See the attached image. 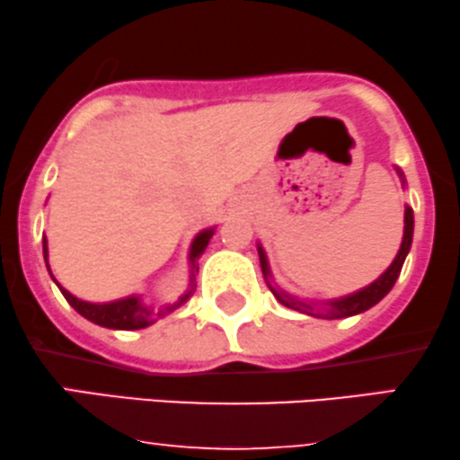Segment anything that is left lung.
<instances>
[{
	"mask_svg": "<svg viewBox=\"0 0 460 460\" xmlns=\"http://www.w3.org/2000/svg\"><path fill=\"white\" fill-rule=\"evenodd\" d=\"M412 234H414V213L412 208L405 207V226H403V241H402V247H399V253L397 258L393 260V264L386 268L385 274H380L378 279L372 285H367V288H363L361 291H357L353 296H347V297H340V300H333L330 302V308L325 310V313H314L313 304L308 302H302V300H296V297H291L288 294H283V291H277L274 288H270V291L274 296H277V300L285 304L288 308H294V310H300V313H306V314H313V317H321V319H342V317H350V314H359L363 310L372 308L374 304H378L383 297L389 294L393 289V285H395L399 272H402V266L405 261V255L410 252V244H412ZM260 252V264H261V272H264V277L268 279V261H266V255H264V249L258 247Z\"/></svg>",
	"mask_w": 460,
	"mask_h": 460,
	"instance_id": "8db88e82",
	"label": "left lung"
}]
</instances>
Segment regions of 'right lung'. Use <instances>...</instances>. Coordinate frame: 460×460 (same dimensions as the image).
<instances>
[{"mask_svg": "<svg viewBox=\"0 0 460 460\" xmlns=\"http://www.w3.org/2000/svg\"><path fill=\"white\" fill-rule=\"evenodd\" d=\"M213 236V228L211 230H205L200 232L199 236L194 238L192 243V252H190V261H192V274H190V289L179 297L177 302L169 304V306L160 308L158 313H154L147 306H141V302L137 300V297H124V300H118V302H110V304H91V302H84V300H77L75 296H71L67 289H63L61 285H58V289H61V294L65 296V300H67L71 306H74L77 313L82 314V317L93 321V323H97L101 327H110V330H141V327H147L152 325L154 321L163 317V314L171 313V310H175L177 306H181L183 302L190 300V296L194 294L196 289V272H199V266H196V258L205 252L208 241H211ZM44 258H46V266H48V247H46V238H44Z\"/></svg>", "mask_w": 460, "mask_h": 460, "instance_id": "obj_1", "label": "right lung"}]
</instances>
